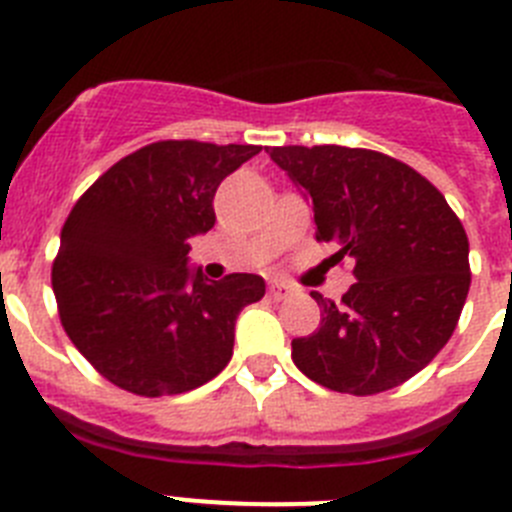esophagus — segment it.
Masks as SVG:
<instances>
[{"label":"esophagus","instance_id":"esophagus-1","mask_svg":"<svg viewBox=\"0 0 512 512\" xmlns=\"http://www.w3.org/2000/svg\"><path fill=\"white\" fill-rule=\"evenodd\" d=\"M292 292H295V289L289 287V284H284V282H271L269 284V297L274 302H279V300H287L289 295H292Z\"/></svg>","mask_w":512,"mask_h":512}]
</instances>
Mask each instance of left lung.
Listing matches in <instances>:
<instances>
[{
	"label": "left lung",
	"mask_w": 512,
	"mask_h": 512,
	"mask_svg": "<svg viewBox=\"0 0 512 512\" xmlns=\"http://www.w3.org/2000/svg\"><path fill=\"white\" fill-rule=\"evenodd\" d=\"M312 205L318 241L356 261L341 302L312 292L315 333L292 341L312 382L374 395L408 382L446 346L469 292V241L425 176L366 148H266Z\"/></svg>",
	"instance_id": "1"
}]
</instances>
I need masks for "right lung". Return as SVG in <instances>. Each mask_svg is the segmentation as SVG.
<instances>
[{"mask_svg": "<svg viewBox=\"0 0 512 512\" xmlns=\"http://www.w3.org/2000/svg\"><path fill=\"white\" fill-rule=\"evenodd\" d=\"M261 146L161 140L84 192L61 230L53 295L84 359L122 390L179 395L233 356L235 320L259 302V274L212 282L189 266V238L215 225L212 197Z\"/></svg>", "mask_w": 512, "mask_h": 512, "instance_id": "1", "label": "right lung"}]
</instances>
